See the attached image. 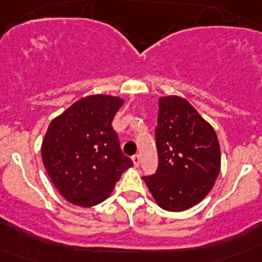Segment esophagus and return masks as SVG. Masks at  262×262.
Segmentation results:
<instances>
[{
	"label": "esophagus",
	"mask_w": 262,
	"mask_h": 262,
	"mask_svg": "<svg viewBox=\"0 0 262 262\" xmlns=\"http://www.w3.org/2000/svg\"><path fill=\"white\" fill-rule=\"evenodd\" d=\"M133 163L135 166H139V164H140V156H139V155L133 156Z\"/></svg>",
	"instance_id": "1"
}]
</instances>
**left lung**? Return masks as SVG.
I'll use <instances>...</instances> for the list:
<instances>
[{
    "mask_svg": "<svg viewBox=\"0 0 262 262\" xmlns=\"http://www.w3.org/2000/svg\"><path fill=\"white\" fill-rule=\"evenodd\" d=\"M159 168L143 177L154 200L166 211L181 212L211 191L221 172V145L215 129L178 96L159 98L155 129Z\"/></svg>",
    "mask_w": 262,
    "mask_h": 262,
    "instance_id": "obj_1",
    "label": "left lung"
}]
</instances>
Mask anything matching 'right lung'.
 I'll list each match as a JSON object with an SVG mask.
<instances>
[{
    "label": "right lung",
    "instance_id": "right-lung-1",
    "mask_svg": "<svg viewBox=\"0 0 262 262\" xmlns=\"http://www.w3.org/2000/svg\"><path fill=\"white\" fill-rule=\"evenodd\" d=\"M124 103L120 97L93 94L53 118L41 142V160L69 203L92 207L111 194L133 161L122 154L111 122Z\"/></svg>",
    "mask_w": 262,
    "mask_h": 262
}]
</instances>
